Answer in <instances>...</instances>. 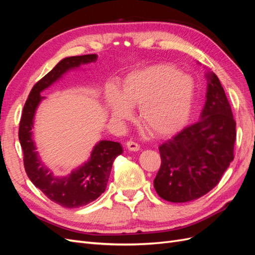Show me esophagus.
I'll use <instances>...</instances> for the list:
<instances>
[{"label": "esophagus", "instance_id": "obj_1", "mask_svg": "<svg viewBox=\"0 0 255 255\" xmlns=\"http://www.w3.org/2000/svg\"><path fill=\"white\" fill-rule=\"evenodd\" d=\"M126 145H127V149L129 150V151L136 152V151L139 150V144H138V143L135 142V141H132V140L128 141V142L126 143Z\"/></svg>", "mask_w": 255, "mask_h": 255}]
</instances>
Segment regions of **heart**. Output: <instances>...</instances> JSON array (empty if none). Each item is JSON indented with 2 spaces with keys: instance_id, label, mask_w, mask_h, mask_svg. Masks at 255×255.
Listing matches in <instances>:
<instances>
[{
  "instance_id": "b5f03b06",
  "label": "heart",
  "mask_w": 255,
  "mask_h": 255,
  "mask_svg": "<svg viewBox=\"0 0 255 255\" xmlns=\"http://www.w3.org/2000/svg\"><path fill=\"white\" fill-rule=\"evenodd\" d=\"M195 83L173 67L154 65L130 72L120 91L107 90V104L117 121L132 118V107L139 106V119L153 136L167 137L180 132L194 109Z\"/></svg>"
}]
</instances>
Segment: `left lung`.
<instances>
[{
    "mask_svg": "<svg viewBox=\"0 0 255 255\" xmlns=\"http://www.w3.org/2000/svg\"><path fill=\"white\" fill-rule=\"evenodd\" d=\"M206 101L200 120L159 145L157 195L183 203L211 191L234 159L236 123L218 76L205 73Z\"/></svg>",
    "mask_w": 255,
    "mask_h": 255,
    "instance_id": "8db88e82",
    "label": "left lung"
}]
</instances>
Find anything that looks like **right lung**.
<instances>
[{
    "label": "right lung",
    "mask_w": 255,
    "mask_h": 255,
    "mask_svg": "<svg viewBox=\"0 0 255 255\" xmlns=\"http://www.w3.org/2000/svg\"><path fill=\"white\" fill-rule=\"evenodd\" d=\"M97 54L70 56L61 59L52 70L35 84L23 107L19 127V140L24 155V168L27 176L51 201L67 208L86 205L101 196L106 189L115 158L122 154L119 142L100 140L91 151L89 159L73 169L65 176L54 175L42 163L33 139L34 118L40 102L44 99L40 94L51 85L59 81L70 70L81 65L95 63Z\"/></svg>",
    "instance_id": "right-lung-1"
}]
</instances>
